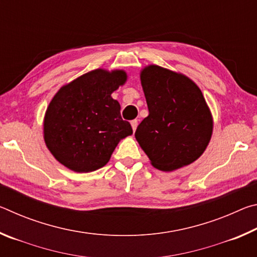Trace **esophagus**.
Instances as JSON below:
<instances>
[{
  "label": "esophagus",
  "mask_w": 257,
  "mask_h": 257,
  "mask_svg": "<svg viewBox=\"0 0 257 257\" xmlns=\"http://www.w3.org/2000/svg\"><path fill=\"white\" fill-rule=\"evenodd\" d=\"M130 124H132L133 130H134V133L136 132V129H137V125H138V121H137V120H133L132 122H130Z\"/></svg>",
  "instance_id": "obj_1"
}]
</instances>
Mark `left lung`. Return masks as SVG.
<instances>
[{
    "label": "left lung",
    "mask_w": 257,
    "mask_h": 257,
    "mask_svg": "<svg viewBox=\"0 0 257 257\" xmlns=\"http://www.w3.org/2000/svg\"><path fill=\"white\" fill-rule=\"evenodd\" d=\"M141 82L150 113L135 137L151 164L173 171L195 162L213 133V116L202 90L190 78L156 64L142 69Z\"/></svg>",
    "instance_id": "1"
}]
</instances>
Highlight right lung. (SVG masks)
<instances>
[{
	"mask_svg": "<svg viewBox=\"0 0 257 257\" xmlns=\"http://www.w3.org/2000/svg\"><path fill=\"white\" fill-rule=\"evenodd\" d=\"M127 72L95 69L63 85L46 108L43 135L56 161L75 172L105 165L133 128L111 94L127 81Z\"/></svg>",
	"mask_w": 257,
	"mask_h": 257,
	"instance_id": "right-lung-1",
	"label": "right lung"
}]
</instances>
